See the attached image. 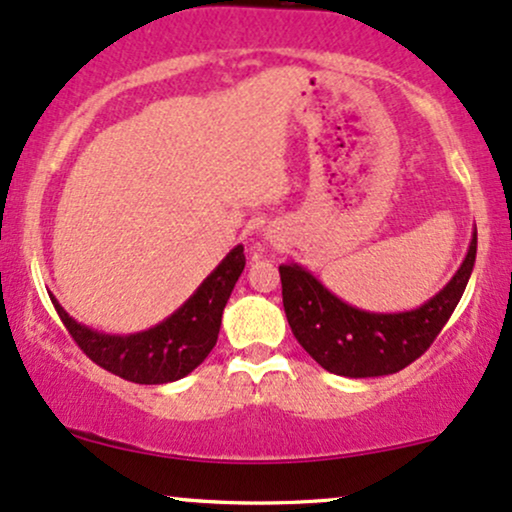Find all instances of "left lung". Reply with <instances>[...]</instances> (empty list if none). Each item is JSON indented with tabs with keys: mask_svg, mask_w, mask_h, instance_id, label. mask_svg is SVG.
Listing matches in <instances>:
<instances>
[{
	"mask_svg": "<svg viewBox=\"0 0 512 512\" xmlns=\"http://www.w3.org/2000/svg\"><path fill=\"white\" fill-rule=\"evenodd\" d=\"M477 231L455 276L407 313H368L330 293L308 269L281 264V296L293 337L322 368L344 378H378L407 368L438 337L467 289Z\"/></svg>",
	"mask_w": 512,
	"mask_h": 512,
	"instance_id": "obj_1",
	"label": "left lung"
}]
</instances>
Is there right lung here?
<instances>
[{
	"label": "right lung",
	"instance_id": "1",
	"mask_svg": "<svg viewBox=\"0 0 512 512\" xmlns=\"http://www.w3.org/2000/svg\"><path fill=\"white\" fill-rule=\"evenodd\" d=\"M243 269V245H236L173 315L137 334L96 332L69 317L55 296L50 301L67 332L93 363L129 383L163 385L185 378L214 349L223 308Z\"/></svg>",
	"mask_w": 512,
	"mask_h": 512
}]
</instances>
